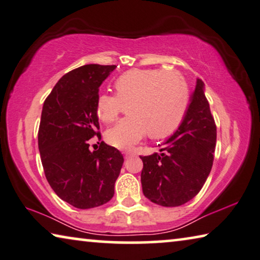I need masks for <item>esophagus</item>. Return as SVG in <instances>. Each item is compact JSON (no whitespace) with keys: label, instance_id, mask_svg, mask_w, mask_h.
Returning <instances> with one entry per match:
<instances>
[{"label":"esophagus","instance_id":"esophagus-1","mask_svg":"<svg viewBox=\"0 0 260 260\" xmlns=\"http://www.w3.org/2000/svg\"><path fill=\"white\" fill-rule=\"evenodd\" d=\"M123 153H124V158L125 159H129V158L134 157V155H135V153L133 152V151H124V152H123Z\"/></svg>","mask_w":260,"mask_h":260}]
</instances>
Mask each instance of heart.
<instances>
[{"mask_svg": "<svg viewBox=\"0 0 260 260\" xmlns=\"http://www.w3.org/2000/svg\"><path fill=\"white\" fill-rule=\"evenodd\" d=\"M115 95L101 93L96 100L98 117L113 123L122 106L129 117L106 133V141L121 150L131 149L145 137H169L180 125L189 101L188 85L180 74L165 70H130L114 83Z\"/></svg>", "mask_w": 260, "mask_h": 260, "instance_id": "b5f03b06", "label": "heart"}]
</instances>
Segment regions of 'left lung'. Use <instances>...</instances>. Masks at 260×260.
I'll return each mask as SVG.
<instances>
[{"mask_svg":"<svg viewBox=\"0 0 260 260\" xmlns=\"http://www.w3.org/2000/svg\"><path fill=\"white\" fill-rule=\"evenodd\" d=\"M189 101L178 130L158 145L160 154L141 157L143 193L162 207L190 201L201 190L213 166L216 125L202 80H197Z\"/></svg>","mask_w":260,"mask_h":260,"instance_id":"left-lung-1","label":"left lung"}]
</instances>
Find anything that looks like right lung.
Masks as SVG:
<instances>
[{
    "label": "right lung",
    "mask_w": 260,
    "mask_h": 260,
    "mask_svg": "<svg viewBox=\"0 0 260 260\" xmlns=\"http://www.w3.org/2000/svg\"><path fill=\"white\" fill-rule=\"evenodd\" d=\"M115 69L90 63L69 72L43 106L38 147L45 177L59 198L79 209L110 201L124 161L122 153L105 142L99 150H89V139L101 137L99 88Z\"/></svg>",
    "instance_id": "right-lung-1"
}]
</instances>
